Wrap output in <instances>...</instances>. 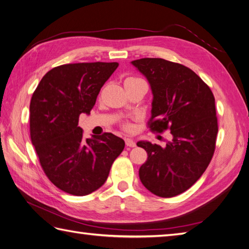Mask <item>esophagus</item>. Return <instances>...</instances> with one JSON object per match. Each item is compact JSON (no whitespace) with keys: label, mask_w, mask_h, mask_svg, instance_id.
<instances>
[{"label":"esophagus","mask_w":249,"mask_h":249,"mask_svg":"<svg viewBox=\"0 0 249 249\" xmlns=\"http://www.w3.org/2000/svg\"><path fill=\"white\" fill-rule=\"evenodd\" d=\"M125 144H126V146H128V147H135L136 146V142L133 141V139H131V138H126Z\"/></svg>","instance_id":"1"}]
</instances>
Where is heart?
Listing matches in <instances>:
<instances>
[{
    "mask_svg": "<svg viewBox=\"0 0 249 249\" xmlns=\"http://www.w3.org/2000/svg\"><path fill=\"white\" fill-rule=\"evenodd\" d=\"M139 80H142V79H140V78H136V76H130V78L126 79V81H139ZM126 127H127V128H130V125H127Z\"/></svg>",
    "mask_w": 249,
    "mask_h": 249,
    "instance_id": "heart-1",
    "label": "heart"
}]
</instances>
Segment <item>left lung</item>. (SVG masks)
Here are the masks:
<instances>
[{
	"mask_svg": "<svg viewBox=\"0 0 249 249\" xmlns=\"http://www.w3.org/2000/svg\"><path fill=\"white\" fill-rule=\"evenodd\" d=\"M131 64L147 79L154 95L150 129H169L173 136L165 147L137 143L148 155L139 169L140 180L156 196H178L200 179L213 156L218 133L214 97L199 75L181 64L159 58Z\"/></svg>",
	"mask_w": 249,
	"mask_h": 249,
	"instance_id": "left-lung-1",
	"label": "left lung"
}]
</instances>
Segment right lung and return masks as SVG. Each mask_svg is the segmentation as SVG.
<instances>
[{
    "mask_svg": "<svg viewBox=\"0 0 249 249\" xmlns=\"http://www.w3.org/2000/svg\"><path fill=\"white\" fill-rule=\"evenodd\" d=\"M118 66L95 62L54 67L31 98V142L48 179L67 194L86 196L99 189L124 149V140L110 132L85 140L79 127L80 114H90L102 86Z\"/></svg>",
    "mask_w": 249,
    "mask_h": 249,
    "instance_id": "add662e5",
    "label": "right lung"
}]
</instances>
